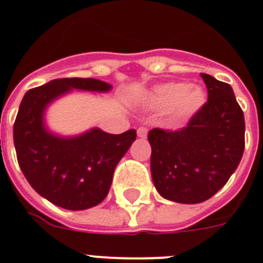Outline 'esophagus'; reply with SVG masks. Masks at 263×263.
Instances as JSON below:
<instances>
[{"mask_svg":"<svg viewBox=\"0 0 263 263\" xmlns=\"http://www.w3.org/2000/svg\"><path fill=\"white\" fill-rule=\"evenodd\" d=\"M136 134H138V136H139V138H146V135H147V128L139 127L138 128V131H136Z\"/></svg>","mask_w":263,"mask_h":263,"instance_id":"34e87169","label":"esophagus"}]
</instances>
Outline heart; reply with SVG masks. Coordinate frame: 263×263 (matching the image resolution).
Returning <instances> with one entry per match:
<instances>
[{
  "label": "heart",
  "mask_w": 263,
  "mask_h": 263,
  "mask_svg": "<svg viewBox=\"0 0 263 263\" xmlns=\"http://www.w3.org/2000/svg\"><path fill=\"white\" fill-rule=\"evenodd\" d=\"M150 105L156 109H167L172 121L192 117L205 103V92L198 85L185 83H165L158 85L150 93Z\"/></svg>",
  "instance_id": "heart-1"
}]
</instances>
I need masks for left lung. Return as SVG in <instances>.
<instances>
[{"mask_svg":"<svg viewBox=\"0 0 263 263\" xmlns=\"http://www.w3.org/2000/svg\"><path fill=\"white\" fill-rule=\"evenodd\" d=\"M208 99L187 125L176 131L153 128L152 178L164 198L203 203L226 185L244 153L246 123L229 84L201 73Z\"/></svg>","mask_w":263,"mask_h":263,"instance_id":"8db88e82","label":"left lung"}]
</instances>
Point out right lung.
Masks as SVG:
<instances>
[{
	"mask_svg": "<svg viewBox=\"0 0 263 263\" xmlns=\"http://www.w3.org/2000/svg\"><path fill=\"white\" fill-rule=\"evenodd\" d=\"M70 89L107 92L111 85L95 78H58L29 89L13 124V143L31 187L58 207L80 211L105 200L116 165L136 139V131L113 135L93 128L74 138L47 131V106Z\"/></svg>",
	"mask_w": 263,
	"mask_h": 263,
	"instance_id": "right-lung-1",
	"label": "right lung"
}]
</instances>
